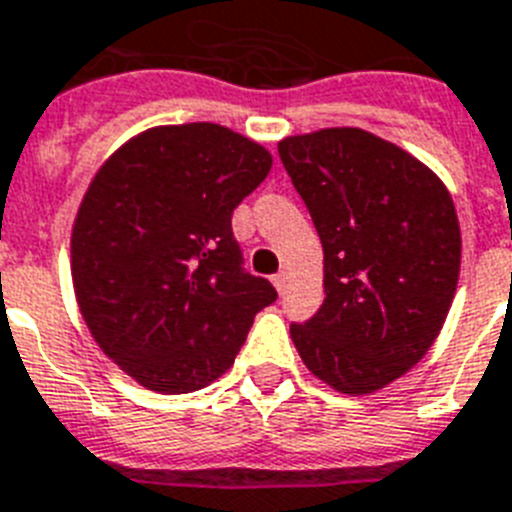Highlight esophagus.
Here are the masks:
<instances>
[{
  "instance_id": "obj_1",
  "label": "esophagus",
  "mask_w": 512,
  "mask_h": 512,
  "mask_svg": "<svg viewBox=\"0 0 512 512\" xmlns=\"http://www.w3.org/2000/svg\"><path fill=\"white\" fill-rule=\"evenodd\" d=\"M286 283H289V276H286V273H276V276H273V286L278 289V294L286 291Z\"/></svg>"
}]
</instances>
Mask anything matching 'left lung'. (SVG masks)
Here are the masks:
<instances>
[{
    "label": "left lung",
    "instance_id": "left-lung-1",
    "mask_svg": "<svg viewBox=\"0 0 512 512\" xmlns=\"http://www.w3.org/2000/svg\"><path fill=\"white\" fill-rule=\"evenodd\" d=\"M322 242L325 302L291 322L302 362L330 388L375 393L435 343L461 270L455 205L398 145L333 127L278 143Z\"/></svg>",
    "mask_w": 512,
    "mask_h": 512
}]
</instances>
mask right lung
<instances>
[{
	"mask_svg": "<svg viewBox=\"0 0 512 512\" xmlns=\"http://www.w3.org/2000/svg\"><path fill=\"white\" fill-rule=\"evenodd\" d=\"M270 166L249 137L192 122L140 132L93 176L72 229L77 304L103 354L148 390L218 380L278 299L231 231Z\"/></svg>",
	"mask_w": 512,
	"mask_h": 512,
	"instance_id": "obj_1",
	"label": "right lung"
}]
</instances>
